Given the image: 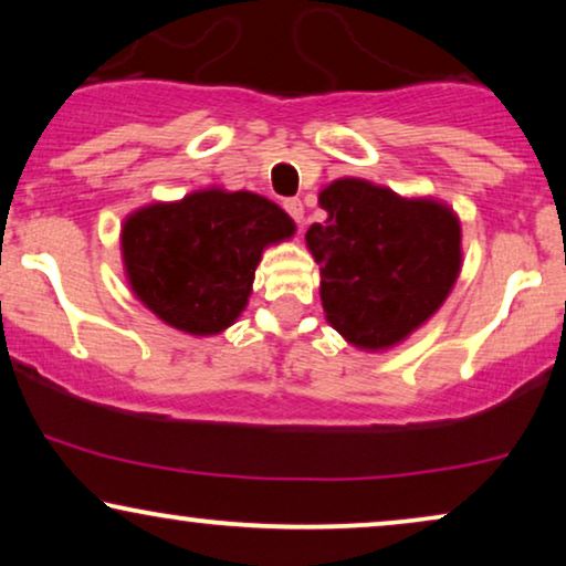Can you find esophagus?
Returning a JSON list of instances; mask_svg holds the SVG:
<instances>
[{"mask_svg": "<svg viewBox=\"0 0 566 566\" xmlns=\"http://www.w3.org/2000/svg\"><path fill=\"white\" fill-rule=\"evenodd\" d=\"M283 208L285 211H289V216L296 223H301L304 221V203H301L298 198H289V200H283Z\"/></svg>", "mask_w": 566, "mask_h": 566, "instance_id": "esophagus-1", "label": "esophagus"}]
</instances>
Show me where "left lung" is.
<instances>
[{"instance_id": "1", "label": "left lung", "mask_w": 566, "mask_h": 566, "mask_svg": "<svg viewBox=\"0 0 566 566\" xmlns=\"http://www.w3.org/2000/svg\"><path fill=\"white\" fill-rule=\"evenodd\" d=\"M327 221L306 247L319 262L324 316L358 350L405 343L443 306L461 273V221L436 198H405L360 177L319 192Z\"/></svg>"}]
</instances>
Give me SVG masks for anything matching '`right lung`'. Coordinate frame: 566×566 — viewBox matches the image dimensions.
<instances>
[{
    "instance_id": "obj_1",
    "label": "right lung",
    "mask_w": 566,
    "mask_h": 566,
    "mask_svg": "<svg viewBox=\"0 0 566 566\" xmlns=\"http://www.w3.org/2000/svg\"><path fill=\"white\" fill-rule=\"evenodd\" d=\"M293 231L291 216L258 192L196 190L123 221V270L136 298L169 327L219 335L247 308L262 252Z\"/></svg>"
}]
</instances>
